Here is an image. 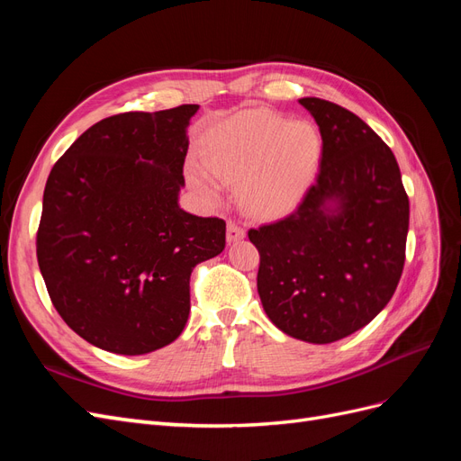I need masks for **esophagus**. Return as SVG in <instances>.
<instances>
[{
    "instance_id": "34e87169",
    "label": "esophagus",
    "mask_w": 461,
    "mask_h": 461,
    "mask_svg": "<svg viewBox=\"0 0 461 461\" xmlns=\"http://www.w3.org/2000/svg\"><path fill=\"white\" fill-rule=\"evenodd\" d=\"M244 234H246V230L240 225H236L234 221L227 222V240L229 242H236V240L244 239Z\"/></svg>"
}]
</instances>
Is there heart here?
Instances as JSON below:
<instances>
[{"label": "heart", "instance_id": "obj_1", "mask_svg": "<svg viewBox=\"0 0 461 461\" xmlns=\"http://www.w3.org/2000/svg\"><path fill=\"white\" fill-rule=\"evenodd\" d=\"M323 142L312 122L290 121L267 109L240 111L207 131L202 161L188 167L190 180L205 196L217 198V178L239 183L248 213H286L310 190L319 171Z\"/></svg>", "mask_w": 461, "mask_h": 461}]
</instances>
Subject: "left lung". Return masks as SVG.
I'll return each instance as SVG.
<instances>
[{
    "label": "left lung",
    "instance_id": "1",
    "mask_svg": "<svg viewBox=\"0 0 461 461\" xmlns=\"http://www.w3.org/2000/svg\"><path fill=\"white\" fill-rule=\"evenodd\" d=\"M323 153L315 183L285 219L249 229L263 310L288 337L337 342L393 298L406 261L410 200L400 167L369 124L337 104L302 97ZM338 203L329 214L326 203Z\"/></svg>",
    "mask_w": 461,
    "mask_h": 461
}]
</instances>
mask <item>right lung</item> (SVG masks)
<instances>
[{"mask_svg": "<svg viewBox=\"0 0 461 461\" xmlns=\"http://www.w3.org/2000/svg\"><path fill=\"white\" fill-rule=\"evenodd\" d=\"M198 109L107 117L48 176L40 273L65 323L102 350L140 356L171 344L188 319L192 269L225 248V221L178 207Z\"/></svg>", "mask_w": 461, "mask_h": 461, "instance_id": "obj_1", "label": "right lung"}]
</instances>
